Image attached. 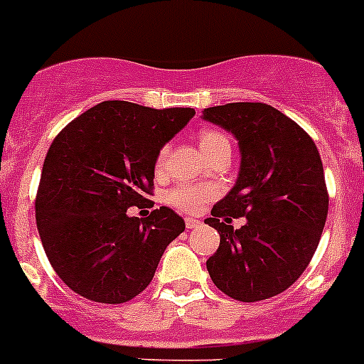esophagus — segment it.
Returning a JSON list of instances; mask_svg holds the SVG:
<instances>
[{
  "instance_id": "34e87169",
  "label": "esophagus",
  "mask_w": 364,
  "mask_h": 364,
  "mask_svg": "<svg viewBox=\"0 0 364 364\" xmlns=\"http://www.w3.org/2000/svg\"><path fill=\"white\" fill-rule=\"evenodd\" d=\"M200 220H196V218H186V228L188 229H195V228H198L200 225Z\"/></svg>"
}]
</instances>
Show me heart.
Wrapping results in <instances>:
<instances>
[{
  "label": "heart",
  "instance_id": "heart-1",
  "mask_svg": "<svg viewBox=\"0 0 364 364\" xmlns=\"http://www.w3.org/2000/svg\"><path fill=\"white\" fill-rule=\"evenodd\" d=\"M229 144V141L216 129H202L198 133V148L202 151V155L208 156L209 153L218 149L220 146ZM169 148L164 146L156 153L155 159V173L156 175H162L166 168V159H168ZM215 196V191L211 188H205V186H176L171 191H168L166 195V202L173 208L180 209L184 213H198L200 209L208 204L209 200Z\"/></svg>",
  "mask_w": 364,
  "mask_h": 364
}]
</instances>
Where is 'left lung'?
I'll return each mask as SVG.
<instances>
[{
	"instance_id": "obj_1",
	"label": "left lung",
	"mask_w": 364,
	"mask_h": 364,
	"mask_svg": "<svg viewBox=\"0 0 364 364\" xmlns=\"http://www.w3.org/2000/svg\"><path fill=\"white\" fill-rule=\"evenodd\" d=\"M202 119L238 141L240 171L205 223L220 235L208 259L213 283L238 301L287 291L318 249L328 213L321 156L292 119L263 102L205 108ZM246 223L232 230V218Z\"/></svg>"
}]
</instances>
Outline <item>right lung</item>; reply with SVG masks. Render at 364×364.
Masks as SVG:
<instances>
[{
    "instance_id": "obj_1",
    "label": "right lung",
    "mask_w": 364,
    "mask_h": 364,
    "mask_svg": "<svg viewBox=\"0 0 364 364\" xmlns=\"http://www.w3.org/2000/svg\"><path fill=\"white\" fill-rule=\"evenodd\" d=\"M193 115V108L105 101L53 139L36 222L48 262L73 292L113 305L149 285L186 223L164 205L146 218L129 216L128 208L151 195L156 153Z\"/></svg>"
}]
</instances>
